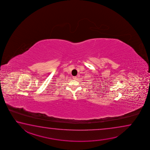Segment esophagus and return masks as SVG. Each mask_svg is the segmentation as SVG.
<instances>
[{"mask_svg": "<svg viewBox=\"0 0 150 150\" xmlns=\"http://www.w3.org/2000/svg\"><path fill=\"white\" fill-rule=\"evenodd\" d=\"M72 78H73V79H74V80H76V79H77V77H76V76H74Z\"/></svg>", "mask_w": 150, "mask_h": 150, "instance_id": "esophagus-1", "label": "esophagus"}]
</instances>
